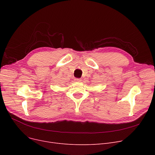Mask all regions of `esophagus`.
<instances>
[{"mask_svg": "<svg viewBox=\"0 0 155 155\" xmlns=\"http://www.w3.org/2000/svg\"><path fill=\"white\" fill-rule=\"evenodd\" d=\"M75 82H81V79L76 78V79H75Z\"/></svg>", "mask_w": 155, "mask_h": 155, "instance_id": "esophagus-1", "label": "esophagus"}]
</instances>
